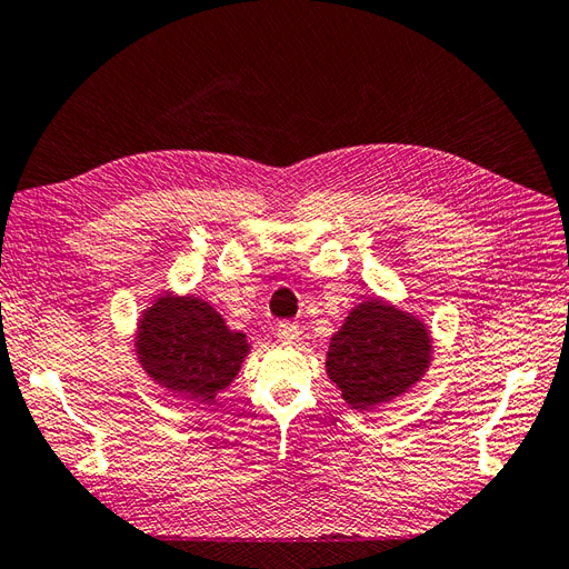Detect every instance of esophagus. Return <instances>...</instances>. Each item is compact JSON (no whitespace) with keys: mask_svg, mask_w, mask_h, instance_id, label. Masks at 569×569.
Segmentation results:
<instances>
[{"mask_svg":"<svg viewBox=\"0 0 569 569\" xmlns=\"http://www.w3.org/2000/svg\"><path fill=\"white\" fill-rule=\"evenodd\" d=\"M276 335H279L283 341H288V345H293V341L300 339V327L296 322H279V327H276Z\"/></svg>","mask_w":569,"mask_h":569,"instance_id":"obj_1","label":"esophagus"}]
</instances>
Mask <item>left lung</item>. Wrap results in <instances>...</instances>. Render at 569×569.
<instances>
[{
    "instance_id": "left-lung-1",
    "label": "left lung",
    "mask_w": 569,
    "mask_h": 569,
    "mask_svg": "<svg viewBox=\"0 0 569 569\" xmlns=\"http://www.w3.org/2000/svg\"><path fill=\"white\" fill-rule=\"evenodd\" d=\"M429 361L427 327L376 298L361 302L332 337L327 376L353 409H371L412 388Z\"/></svg>"
}]
</instances>
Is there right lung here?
Returning <instances> with one entry per match:
<instances>
[{
	"mask_svg": "<svg viewBox=\"0 0 569 569\" xmlns=\"http://www.w3.org/2000/svg\"><path fill=\"white\" fill-rule=\"evenodd\" d=\"M138 359L152 380L187 400L213 402L249 351L201 298H160L138 327Z\"/></svg>",
	"mask_w": 569,
	"mask_h": 569,
	"instance_id": "1",
	"label": "right lung"
}]
</instances>
